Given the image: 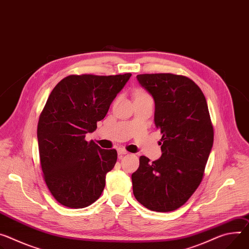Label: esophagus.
<instances>
[{
	"mask_svg": "<svg viewBox=\"0 0 249 249\" xmlns=\"http://www.w3.org/2000/svg\"><path fill=\"white\" fill-rule=\"evenodd\" d=\"M117 151H118V154H119V155H121V156H122V155H126V154H128V151H127V150H125L124 148H118V150H117Z\"/></svg>",
	"mask_w": 249,
	"mask_h": 249,
	"instance_id": "esophagus-1",
	"label": "esophagus"
}]
</instances>
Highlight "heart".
Segmentation results:
<instances>
[{
	"mask_svg": "<svg viewBox=\"0 0 249 249\" xmlns=\"http://www.w3.org/2000/svg\"><path fill=\"white\" fill-rule=\"evenodd\" d=\"M137 96H150V95H149V94H147V93H145V92L140 91V92H138V93H137Z\"/></svg>",
	"mask_w": 249,
	"mask_h": 249,
	"instance_id": "obj_1",
	"label": "heart"
}]
</instances>
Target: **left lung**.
<instances>
[{
  "instance_id": "obj_1",
  "label": "left lung",
  "mask_w": 249,
  "mask_h": 249,
  "mask_svg": "<svg viewBox=\"0 0 249 249\" xmlns=\"http://www.w3.org/2000/svg\"><path fill=\"white\" fill-rule=\"evenodd\" d=\"M155 100V125L161 130L159 160L140 157L132 174L133 194L148 210L167 213L180 208L205 175L213 144V126L200 88L173 73L137 75Z\"/></svg>"
}]
</instances>
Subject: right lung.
<instances>
[{
  "instance_id": "obj_1",
  "label": "right lung",
  "mask_w": 249,
  "mask_h": 249,
  "mask_svg": "<svg viewBox=\"0 0 249 249\" xmlns=\"http://www.w3.org/2000/svg\"><path fill=\"white\" fill-rule=\"evenodd\" d=\"M131 75L72 74L50 94L39 115L37 141L44 182L60 205L82 209L100 197L117 151L87 142L85 134L97 128Z\"/></svg>"
}]
</instances>
